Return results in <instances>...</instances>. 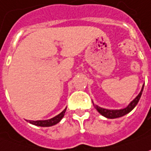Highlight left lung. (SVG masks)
I'll return each mask as SVG.
<instances>
[{"label":"left lung","instance_id":"left-lung-1","mask_svg":"<svg viewBox=\"0 0 151 151\" xmlns=\"http://www.w3.org/2000/svg\"><path fill=\"white\" fill-rule=\"evenodd\" d=\"M144 89V86L142 87V90L139 92V94L135 97V99H134L133 101H131L129 103V105L127 107H125L124 109H119V110H108V109H105V108H102V107H98L96 106V110L99 112V113H101L102 116L106 117L107 119H117V118H120L122 116H124L125 114L129 113L131 112L134 107L137 105V103L139 101V98L142 95V91Z\"/></svg>","mask_w":151,"mask_h":151}]
</instances>
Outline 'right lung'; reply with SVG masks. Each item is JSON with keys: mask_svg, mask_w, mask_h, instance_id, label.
<instances>
[{"mask_svg": "<svg viewBox=\"0 0 151 151\" xmlns=\"http://www.w3.org/2000/svg\"><path fill=\"white\" fill-rule=\"evenodd\" d=\"M65 111H66V108L63 112H61L59 115H57V116H55V118L49 119V120H38V121H31V120H29L28 122L30 124H32L40 126V127H50V126H53V125L58 124L62 118L64 117Z\"/></svg>", "mask_w": 151, "mask_h": 151, "instance_id": "right-lung-1", "label": "right lung"}]
</instances>
